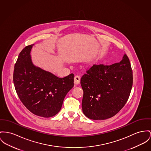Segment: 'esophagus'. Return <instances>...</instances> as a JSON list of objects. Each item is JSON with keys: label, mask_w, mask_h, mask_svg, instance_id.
Instances as JSON below:
<instances>
[{"label": "esophagus", "mask_w": 151, "mask_h": 151, "mask_svg": "<svg viewBox=\"0 0 151 151\" xmlns=\"http://www.w3.org/2000/svg\"><path fill=\"white\" fill-rule=\"evenodd\" d=\"M81 77L79 76H76L74 77V83L78 85L80 83Z\"/></svg>", "instance_id": "esophagus-1"}]
</instances>
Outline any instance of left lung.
Here are the masks:
<instances>
[{"label":"left lung","instance_id":"left-lung-1","mask_svg":"<svg viewBox=\"0 0 151 151\" xmlns=\"http://www.w3.org/2000/svg\"><path fill=\"white\" fill-rule=\"evenodd\" d=\"M83 114L94 120L109 119L124 106L130 96L133 74L124 54L119 63L94 65L81 78Z\"/></svg>","mask_w":151,"mask_h":151}]
</instances>
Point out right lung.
Here are the masks:
<instances>
[{
  "instance_id": "right-lung-1",
  "label": "right lung",
  "mask_w": 151,
  "mask_h": 151,
  "mask_svg": "<svg viewBox=\"0 0 151 151\" xmlns=\"http://www.w3.org/2000/svg\"><path fill=\"white\" fill-rule=\"evenodd\" d=\"M32 45L21 51L14 70L13 81L23 104L31 112L50 117L60 111L63 100L74 86V74L60 78L34 66L30 53Z\"/></svg>"
}]
</instances>
